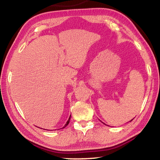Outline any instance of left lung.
<instances>
[{
    "instance_id": "8db88e82",
    "label": "left lung",
    "mask_w": 160,
    "mask_h": 160,
    "mask_svg": "<svg viewBox=\"0 0 160 160\" xmlns=\"http://www.w3.org/2000/svg\"><path fill=\"white\" fill-rule=\"evenodd\" d=\"M132 119H133V118H132ZM132 120H131V121H132Z\"/></svg>"
}]
</instances>
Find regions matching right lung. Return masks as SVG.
<instances>
[{"label": "right lung", "instance_id": "right-lung-1", "mask_svg": "<svg viewBox=\"0 0 160 160\" xmlns=\"http://www.w3.org/2000/svg\"><path fill=\"white\" fill-rule=\"evenodd\" d=\"M70 116H71V115H70V117H69V118H68V121L66 122V123L65 124V126H64L62 128H64L65 127H66L68 125V123H69V122H70Z\"/></svg>", "mask_w": 160, "mask_h": 160}]
</instances>
